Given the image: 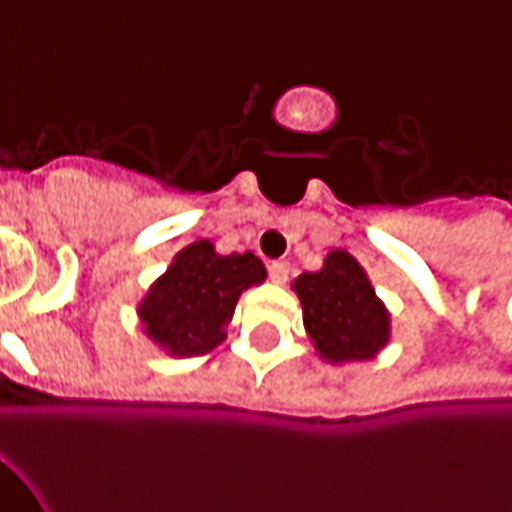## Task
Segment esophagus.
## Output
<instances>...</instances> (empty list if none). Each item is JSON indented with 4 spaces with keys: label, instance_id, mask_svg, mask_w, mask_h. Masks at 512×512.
<instances>
[{
    "label": "esophagus",
    "instance_id": "obj_1",
    "mask_svg": "<svg viewBox=\"0 0 512 512\" xmlns=\"http://www.w3.org/2000/svg\"><path fill=\"white\" fill-rule=\"evenodd\" d=\"M288 271H290V266L288 263H282V260L268 263V277H271V282H277V285H282V282L288 279Z\"/></svg>",
    "mask_w": 512,
    "mask_h": 512
}]
</instances>
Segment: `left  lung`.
Here are the masks:
<instances>
[{"label": "left lung", "mask_w": 512, "mask_h": 512, "mask_svg": "<svg viewBox=\"0 0 512 512\" xmlns=\"http://www.w3.org/2000/svg\"><path fill=\"white\" fill-rule=\"evenodd\" d=\"M304 329L321 359L332 365L365 362L389 343V312L365 268L345 249H332L321 271L293 279Z\"/></svg>", "instance_id": "obj_1"}]
</instances>
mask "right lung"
<instances>
[{
    "label": "right lung",
    "mask_w": 512,
    "mask_h": 512,
    "mask_svg": "<svg viewBox=\"0 0 512 512\" xmlns=\"http://www.w3.org/2000/svg\"><path fill=\"white\" fill-rule=\"evenodd\" d=\"M266 279V266L252 252L219 255L211 241L180 249L172 266L139 301L145 334L169 356H202L224 340L238 296Z\"/></svg>",
    "instance_id": "obj_1"
}]
</instances>
